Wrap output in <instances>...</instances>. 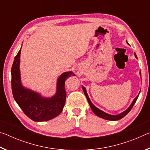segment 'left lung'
<instances>
[{"instance_id":"left-lung-1","label":"left lung","mask_w":150,"mask_h":150,"mask_svg":"<svg viewBox=\"0 0 150 150\" xmlns=\"http://www.w3.org/2000/svg\"><path fill=\"white\" fill-rule=\"evenodd\" d=\"M126 43L129 45H130V44H129L128 43V42H127V40H126ZM134 55H135V57L136 58V59H138V57H137V56H136V54H134ZM139 75H140V76H141V73L140 72H139ZM141 82H142V77H141ZM82 88H83V92H84V94H85V96H86V97H87V99L88 100V104H89V105L91 106V108L92 109V110H93V112L95 113L96 116H98V117H100L101 118H103V119H105V120H112V121L120 120V119L124 117V116H125L127 115V114H128L129 112L131 110V109L132 108L133 106L134 105V104H135L137 99H138L139 93H140V91H139V93H138V96H137L136 97L134 98V99L132 101V103H131V105L129 106V107L127 108L126 110L123 111L122 112H121L120 114H118V115H110V114L106 113V112H105L101 110L100 109L98 108L97 107H96V106H95V105H94L93 104V103L91 102V99L89 98V97H88V94H87V90H86V88L84 87V86L82 85Z\"/></svg>"}]
</instances>
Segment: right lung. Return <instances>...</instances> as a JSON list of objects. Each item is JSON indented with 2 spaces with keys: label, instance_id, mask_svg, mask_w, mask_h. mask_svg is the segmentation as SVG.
Masks as SVG:
<instances>
[{
  "label": "right lung",
  "instance_id": "1",
  "mask_svg": "<svg viewBox=\"0 0 150 150\" xmlns=\"http://www.w3.org/2000/svg\"><path fill=\"white\" fill-rule=\"evenodd\" d=\"M21 48L14 58L11 69L12 91L14 100L31 120L35 122L52 120L62 112L65 106L66 79L75 75L71 71L61 74L57 79L55 93L49 97L25 87L22 85L20 70Z\"/></svg>",
  "mask_w": 150,
  "mask_h": 150
}]
</instances>
